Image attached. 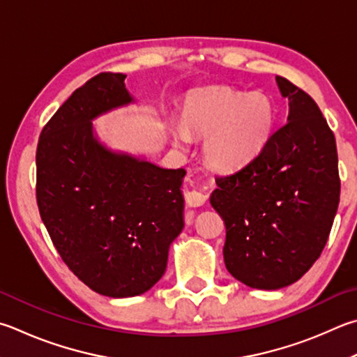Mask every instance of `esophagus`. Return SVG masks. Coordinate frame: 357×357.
<instances>
[{"label": "esophagus", "instance_id": "1", "mask_svg": "<svg viewBox=\"0 0 357 357\" xmlns=\"http://www.w3.org/2000/svg\"><path fill=\"white\" fill-rule=\"evenodd\" d=\"M206 201H207V193L197 190V189L187 192V195H185V203L189 207H199V206H203Z\"/></svg>", "mask_w": 357, "mask_h": 357}]
</instances>
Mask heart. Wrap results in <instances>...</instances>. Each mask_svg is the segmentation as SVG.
Segmentation results:
<instances>
[{"mask_svg":"<svg viewBox=\"0 0 357 357\" xmlns=\"http://www.w3.org/2000/svg\"><path fill=\"white\" fill-rule=\"evenodd\" d=\"M275 109L262 92H237L229 87L193 90L183 105V125L172 123L176 144L189 134L204 139L203 153L218 170L242 167L262 150L273 129Z\"/></svg>","mask_w":357,"mask_h":357,"instance_id":"obj_1","label":"heart"}]
</instances>
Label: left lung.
Instances as JSON below:
<instances>
[{"label": "left lung", "instance_id": "obj_1", "mask_svg": "<svg viewBox=\"0 0 357 357\" xmlns=\"http://www.w3.org/2000/svg\"><path fill=\"white\" fill-rule=\"evenodd\" d=\"M276 82L289 98L287 123L241 170L217 176L211 195L226 226V268L261 290L290 286L312 267L340 199L334 132L304 90Z\"/></svg>", "mask_w": 357, "mask_h": 357}]
</instances>
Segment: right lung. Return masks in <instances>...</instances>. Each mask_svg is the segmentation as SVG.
Listing matches in <instances>:
<instances>
[{
    "mask_svg": "<svg viewBox=\"0 0 357 357\" xmlns=\"http://www.w3.org/2000/svg\"><path fill=\"white\" fill-rule=\"evenodd\" d=\"M126 75L100 73L57 109L38 137V212L67 267L96 294H144L165 273L184 228V168L116 154L93 137L95 116L131 102Z\"/></svg>",
    "mask_w": 357,
    "mask_h": 357,
    "instance_id": "right-lung-1",
    "label": "right lung"
}]
</instances>
